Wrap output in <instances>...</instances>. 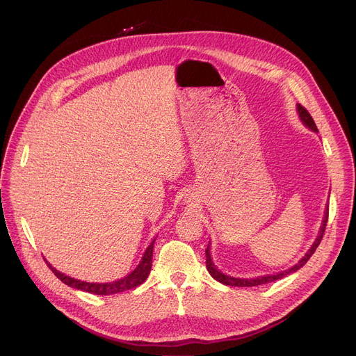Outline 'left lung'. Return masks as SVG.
I'll use <instances>...</instances> for the list:
<instances>
[{"mask_svg": "<svg viewBox=\"0 0 356 356\" xmlns=\"http://www.w3.org/2000/svg\"><path fill=\"white\" fill-rule=\"evenodd\" d=\"M297 111H298V115H300V118H301V122H302L304 124H306L309 129H312L313 131H317V126H316V123H314V120H313V117L310 115V113H309L306 108H304L301 104H297ZM327 217H329V207H326V214H325V218H323V223H321L320 233H318V236H317L316 242L313 243V246L309 249V252L306 253V255H304V257L301 258V261H298L293 268L286 269V270H282V273H278V274H275V275L258 277V278H233V277L225 275V274L220 273V270L214 266V264H213V261H211L210 250H209V249H210V243H209V246H207V249H206V258H207V259H206V266H207V270H209L210 275H211L216 281L222 282V284H225V285H232V286H257V285H262V284H268V282H273V281L281 280V278H284L285 275L296 273L297 269H300L302 265H306V262L312 258V255L316 252L317 246L320 245L321 239H323V234H325V230H326V223H327Z\"/></svg>", "mask_w": 356, "mask_h": 356, "instance_id": "obj_1", "label": "left lung"}]
</instances>
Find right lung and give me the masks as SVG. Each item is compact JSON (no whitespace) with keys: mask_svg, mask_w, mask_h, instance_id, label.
<instances>
[{"mask_svg":"<svg viewBox=\"0 0 356 356\" xmlns=\"http://www.w3.org/2000/svg\"><path fill=\"white\" fill-rule=\"evenodd\" d=\"M154 243L155 241L152 242L145 255L140 261V264L138 265V268L130 273L127 277L122 278V280H117L114 282H106V284H97V282H86V281H79L75 278L67 277L62 273H59L58 269H55L52 265H50L46 259L44 262L47 264V266L52 269V273L66 285L72 286V289L76 290H82L86 293H91V294H97V296H110V294H117V293H123L126 290H131V289H136L140 284H143L147 280V275L152 269V255H154Z\"/></svg>","mask_w":356,"mask_h":356,"instance_id":"1","label":"right lung"}]
</instances>
